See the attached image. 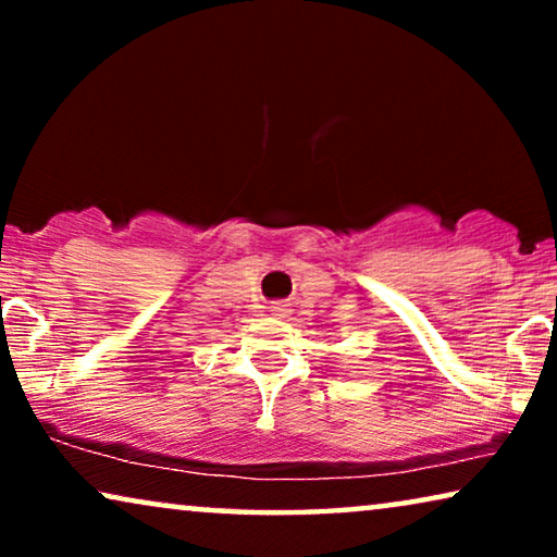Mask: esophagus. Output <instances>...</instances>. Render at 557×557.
<instances>
[{
  "label": "esophagus",
  "instance_id": "esophagus-1",
  "mask_svg": "<svg viewBox=\"0 0 557 557\" xmlns=\"http://www.w3.org/2000/svg\"><path fill=\"white\" fill-rule=\"evenodd\" d=\"M271 314L276 317V319H286L288 317V304H284V301H276L271 307Z\"/></svg>",
  "mask_w": 557,
  "mask_h": 557
}]
</instances>
